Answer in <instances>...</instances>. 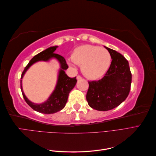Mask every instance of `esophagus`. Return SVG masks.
Segmentation results:
<instances>
[{
	"mask_svg": "<svg viewBox=\"0 0 156 156\" xmlns=\"http://www.w3.org/2000/svg\"><path fill=\"white\" fill-rule=\"evenodd\" d=\"M82 79H83V77L81 76H80V75H77V80H81Z\"/></svg>",
	"mask_w": 156,
	"mask_h": 156,
	"instance_id": "esophagus-1",
	"label": "esophagus"
}]
</instances>
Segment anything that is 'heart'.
Here are the masks:
<instances>
[{"label": "heart", "mask_w": 156, "mask_h": 156, "mask_svg": "<svg viewBox=\"0 0 156 156\" xmlns=\"http://www.w3.org/2000/svg\"><path fill=\"white\" fill-rule=\"evenodd\" d=\"M72 59L74 63L82 65V72L86 77L96 79L107 72L110 66L111 56L105 48L84 45L74 50Z\"/></svg>", "instance_id": "obj_1"}]
</instances>
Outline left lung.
Wrapping results in <instances>:
<instances>
[{
    "mask_svg": "<svg viewBox=\"0 0 156 156\" xmlns=\"http://www.w3.org/2000/svg\"><path fill=\"white\" fill-rule=\"evenodd\" d=\"M105 48L111 56V66L101 79L88 81L87 94L89 106L101 111L111 110L120 105L128 96L131 84L128 61L117 51Z\"/></svg>",
    "mask_w": 156,
    "mask_h": 156,
    "instance_id": "obj_1",
    "label": "left lung"
}]
</instances>
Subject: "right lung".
Returning <instances> with one entry per match:
<instances>
[{
  "label": "right lung",
  "instance_id": "1",
  "mask_svg": "<svg viewBox=\"0 0 156 156\" xmlns=\"http://www.w3.org/2000/svg\"><path fill=\"white\" fill-rule=\"evenodd\" d=\"M56 48H57V46L51 47V48L43 51L34 56L25 68L21 77V90L25 101L32 109L37 112L44 113V114H53V113H55L62 110L65 107L66 103L68 101L70 91L73 88L77 83L76 77L70 78L65 73L64 70L68 68V66L63 56L54 53ZM51 58H56L59 61L61 64V68L59 72L58 84H57L55 90L48 101L41 105H36L29 101L25 96L22 88V79L26 70L33 63L40 60L48 61Z\"/></svg>",
  "mask_w": 156,
  "mask_h": 156
}]
</instances>
